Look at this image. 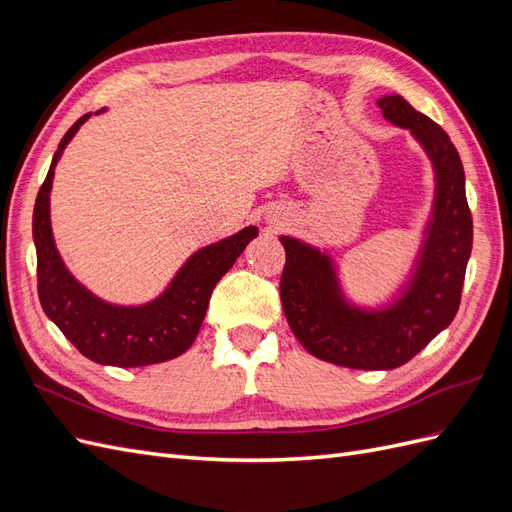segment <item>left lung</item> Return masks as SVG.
<instances>
[{
	"instance_id": "obj_1",
	"label": "left lung",
	"mask_w": 512,
	"mask_h": 512,
	"mask_svg": "<svg viewBox=\"0 0 512 512\" xmlns=\"http://www.w3.org/2000/svg\"><path fill=\"white\" fill-rule=\"evenodd\" d=\"M382 115L408 128L436 170V203L423 254L404 297L376 312L350 307L327 254L292 237L280 297L301 346L318 359L350 369H395L408 363L453 322L472 252V213L466 175L448 134L401 96L378 100Z\"/></svg>"
}]
</instances>
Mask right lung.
<instances>
[{"instance_id":"add662e5","label":"right lung","mask_w":512,"mask_h":512,"mask_svg":"<svg viewBox=\"0 0 512 512\" xmlns=\"http://www.w3.org/2000/svg\"><path fill=\"white\" fill-rule=\"evenodd\" d=\"M89 115H83L61 138L36 198L32 230L38 258V297L44 314L94 363L115 367L164 363L194 344L215 284L235 265L245 245L258 235V228L247 226L237 235L198 250L160 297L147 305L121 307L94 297L74 280L61 260L49 215L55 164Z\"/></svg>"}]
</instances>
